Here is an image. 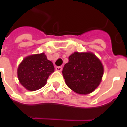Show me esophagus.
Wrapping results in <instances>:
<instances>
[{"mask_svg": "<svg viewBox=\"0 0 127 127\" xmlns=\"http://www.w3.org/2000/svg\"><path fill=\"white\" fill-rule=\"evenodd\" d=\"M55 69L56 70V71H62V69H63V68H62L61 66H56Z\"/></svg>", "mask_w": 127, "mask_h": 127, "instance_id": "obj_1", "label": "esophagus"}]
</instances>
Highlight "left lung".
<instances>
[{
    "mask_svg": "<svg viewBox=\"0 0 127 127\" xmlns=\"http://www.w3.org/2000/svg\"><path fill=\"white\" fill-rule=\"evenodd\" d=\"M62 73L68 87L77 93L86 95L98 87L103 67L93 53L74 52L69 57Z\"/></svg>",
    "mask_w": 127,
    "mask_h": 127,
    "instance_id": "1",
    "label": "left lung"
}]
</instances>
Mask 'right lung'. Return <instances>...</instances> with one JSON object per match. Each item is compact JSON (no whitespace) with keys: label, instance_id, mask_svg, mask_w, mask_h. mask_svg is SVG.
I'll list each match as a JSON object with an SVG mask.
<instances>
[{"label":"right lung","instance_id":"obj_1","mask_svg":"<svg viewBox=\"0 0 127 127\" xmlns=\"http://www.w3.org/2000/svg\"><path fill=\"white\" fill-rule=\"evenodd\" d=\"M54 71L53 63L44 53L29 56L18 69L20 82L29 91H36L44 86L50 74Z\"/></svg>","mask_w":127,"mask_h":127}]
</instances>
